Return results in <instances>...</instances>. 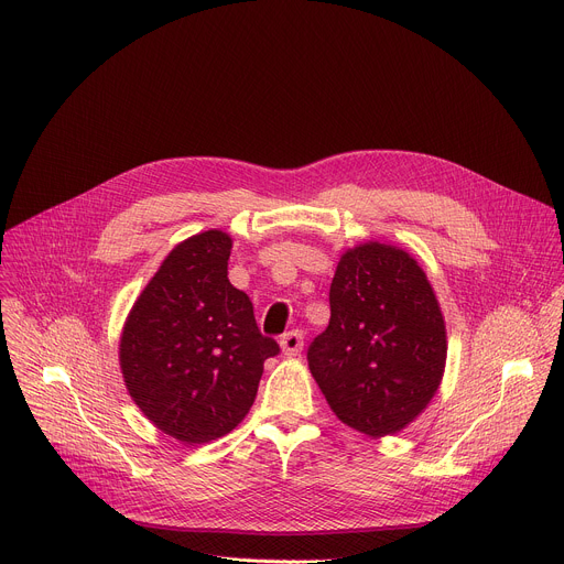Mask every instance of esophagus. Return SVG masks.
Instances as JSON below:
<instances>
[{
	"label": "esophagus",
	"mask_w": 564,
	"mask_h": 564,
	"mask_svg": "<svg viewBox=\"0 0 564 564\" xmlns=\"http://www.w3.org/2000/svg\"><path fill=\"white\" fill-rule=\"evenodd\" d=\"M301 348H303V335L299 330H292L281 337V352L285 357H296L301 352Z\"/></svg>",
	"instance_id": "34e87169"
}]
</instances>
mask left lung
I'll return each instance as SVG.
<instances>
[{
  "instance_id": "left-lung-1",
  "label": "left lung",
  "mask_w": 564,
  "mask_h": 564,
  "mask_svg": "<svg viewBox=\"0 0 564 564\" xmlns=\"http://www.w3.org/2000/svg\"><path fill=\"white\" fill-rule=\"evenodd\" d=\"M446 348L437 296L406 250L366 240L341 254L330 324L307 364L346 426L370 437L404 431L435 397Z\"/></svg>"
}]
</instances>
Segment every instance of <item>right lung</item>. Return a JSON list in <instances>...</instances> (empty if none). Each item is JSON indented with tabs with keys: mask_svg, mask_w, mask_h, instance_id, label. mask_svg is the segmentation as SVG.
I'll use <instances>...</instances> for the list:
<instances>
[{
	"mask_svg": "<svg viewBox=\"0 0 564 564\" xmlns=\"http://www.w3.org/2000/svg\"><path fill=\"white\" fill-rule=\"evenodd\" d=\"M231 236L207 229L178 243L135 299L120 337L124 386L144 417L183 444H207L250 413L263 364L252 301L227 279Z\"/></svg>",
	"mask_w": 564,
	"mask_h": 564,
	"instance_id": "obj_1",
	"label": "right lung"
}]
</instances>
